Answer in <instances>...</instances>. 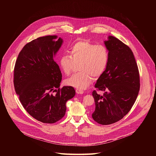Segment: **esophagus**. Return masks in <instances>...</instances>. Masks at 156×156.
Masks as SVG:
<instances>
[{
	"label": "esophagus",
	"instance_id": "obj_1",
	"mask_svg": "<svg viewBox=\"0 0 156 156\" xmlns=\"http://www.w3.org/2000/svg\"><path fill=\"white\" fill-rule=\"evenodd\" d=\"M76 93L78 94H83V92H84L83 90L80 89H76Z\"/></svg>",
	"mask_w": 156,
	"mask_h": 156
}]
</instances>
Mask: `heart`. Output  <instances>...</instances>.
I'll return each instance as SVG.
<instances>
[{
    "mask_svg": "<svg viewBox=\"0 0 156 156\" xmlns=\"http://www.w3.org/2000/svg\"><path fill=\"white\" fill-rule=\"evenodd\" d=\"M69 52L59 59V66L64 73L69 75L79 64L80 71L66 80L67 85L83 89L88 87L94 77L100 76L106 69L109 59V50L103 45H96L86 41H77L72 45Z\"/></svg>",
    "mask_w": 156,
    "mask_h": 156,
    "instance_id": "obj_1",
    "label": "heart"
}]
</instances>
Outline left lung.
Masks as SVG:
<instances>
[{
  "label": "left lung",
  "instance_id": "obj_1",
  "mask_svg": "<svg viewBox=\"0 0 156 156\" xmlns=\"http://www.w3.org/2000/svg\"><path fill=\"white\" fill-rule=\"evenodd\" d=\"M105 44L109 59L105 71L97 80L95 88L104 92H92L95 108L92 118L101 125L121 120L132 109L140 89V77L133 53L129 46L109 36Z\"/></svg>",
  "mask_w": 156,
  "mask_h": 156
}]
</instances>
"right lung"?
Returning <instances> with one entry per match:
<instances>
[{"instance_id": "right-lung-1", "label": "right lung", "mask_w": 156, "mask_h": 156, "mask_svg": "<svg viewBox=\"0 0 156 156\" xmlns=\"http://www.w3.org/2000/svg\"><path fill=\"white\" fill-rule=\"evenodd\" d=\"M57 38L39 37L25 45L14 71V88L23 108L33 118L47 124L64 116L67 101L76 94L72 87L59 88L62 73L53 58L63 40L59 38L55 41Z\"/></svg>"}]
</instances>
